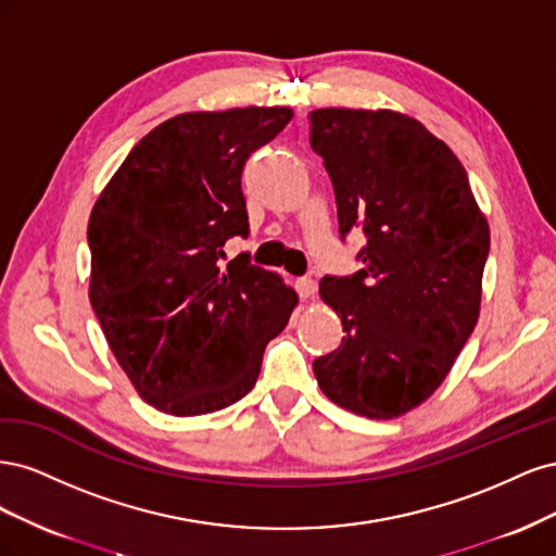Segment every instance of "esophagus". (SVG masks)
I'll use <instances>...</instances> for the list:
<instances>
[{"mask_svg": "<svg viewBox=\"0 0 556 556\" xmlns=\"http://www.w3.org/2000/svg\"><path fill=\"white\" fill-rule=\"evenodd\" d=\"M294 288H296V292H299L301 299H311V296L317 292V282H315L313 278L304 276V278H299V280L294 282Z\"/></svg>", "mask_w": 556, "mask_h": 556, "instance_id": "1", "label": "esophagus"}]
</instances>
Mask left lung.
Masks as SVG:
<instances>
[{
    "label": "left lung",
    "mask_w": 556,
    "mask_h": 556,
    "mask_svg": "<svg viewBox=\"0 0 556 556\" xmlns=\"http://www.w3.org/2000/svg\"><path fill=\"white\" fill-rule=\"evenodd\" d=\"M308 117L341 239L366 237L364 268L319 280L343 341L313 371L336 406L392 419L439 390L473 333L490 227L457 155L415 117L384 109Z\"/></svg>",
    "instance_id": "left-lung-1"
}]
</instances>
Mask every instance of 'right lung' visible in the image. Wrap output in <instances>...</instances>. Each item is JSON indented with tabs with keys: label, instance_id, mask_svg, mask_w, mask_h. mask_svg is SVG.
Returning <instances> with one entry per match:
<instances>
[{
	"label": "right lung",
	"instance_id": "add662e5",
	"mask_svg": "<svg viewBox=\"0 0 556 556\" xmlns=\"http://www.w3.org/2000/svg\"><path fill=\"white\" fill-rule=\"evenodd\" d=\"M292 115H176L131 148L90 213V304L117 364L162 413L206 415L243 399L296 306L248 252L223 264L225 243L248 237L243 164Z\"/></svg>",
	"mask_w": 556,
	"mask_h": 556
}]
</instances>
